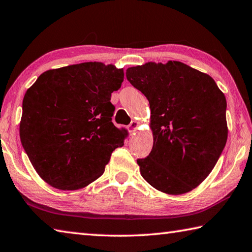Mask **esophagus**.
I'll return each instance as SVG.
<instances>
[{"label":"esophagus","mask_w":252,"mask_h":252,"mask_svg":"<svg viewBox=\"0 0 252 252\" xmlns=\"http://www.w3.org/2000/svg\"><path fill=\"white\" fill-rule=\"evenodd\" d=\"M139 126H140V123L138 121H132L129 125V126H127V129H129L131 133H133V132H135L139 129Z\"/></svg>","instance_id":"34e87169"}]
</instances>
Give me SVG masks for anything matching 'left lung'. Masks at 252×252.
I'll return each mask as SVG.
<instances>
[{"label":"left lung","mask_w":252,"mask_h":252,"mask_svg":"<svg viewBox=\"0 0 252 252\" xmlns=\"http://www.w3.org/2000/svg\"><path fill=\"white\" fill-rule=\"evenodd\" d=\"M126 79L151 109L153 148L136 161L142 177L163 193H189L209 175L226 145L225 94L212 77L181 62L130 67Z\"/></svg>","instance_id":"1"}]
</instances>
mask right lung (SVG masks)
Returning <instances> with one entry per match:
<instances>
[{"label":"right lung","mask_w":252,"mask_h":252,"mask_svg":"<svg viewBox=\"0 0 252 252\" xmlns=\"http://www.w3.org/2000/svg\"><path fill=\"white\" fill-rule=\"evenodd\" d=\"M122 68L90 62L43 72L23 99L20 136L32 165L55 189L75 190L102 175L126 130L112 123Z\"/></svg>","instance_id":"right-lung-1"}]
</instances>
